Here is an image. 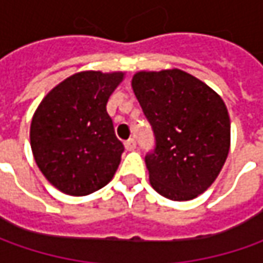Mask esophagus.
I'll return each instance as SVG.
<instances>
[{
    "label": "esophagus",
    "mask_w": 263,
    "mask_h": 263,
    "mask_svg": "<svg viewBox=\"0 0 263 263\" xmlns=\"http://www.w3.org/2000/svg\"><path fill=\"white\" fill-rule=\"evenodd\" d=\"M124 146H126L127 151H133L136 147V140L135 139H128L124 142Z\"/></svg>",
    "instance_id": "obj_1"
}]
</instances>
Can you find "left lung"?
<instances>
[{"instance_id": "1", "label": "left lung", "mask_w": 263, "mask_h": 263, "mask_svg": "<svg viewBox=\"0 0 263 263\" xmlns=\"http://www.w3.org/2000/svg\"><path fill=\"white\" fill-rule=\"evenodd\" d=\"M132 87L157 146L145 157L151 186L183 202L215 181L230 151V117L222 98L183 70L137 71Z\"/></svg>"}]
</instances>
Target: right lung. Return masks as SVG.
<instances>
[{"instance_id":"add662e5","label":"right lung","mask_w":263,"mask_h":263,"mask_svg":"<svg viewBox=\"0 0 263 263\" xmlns=\"http://www.w3.org/2000/svg\"><path fill=\"white\" fill-rule=\"evenodd\" d=\"M123 71H80L51 89L36 108L30 146L36 165L60 192L86 196L106 186L124 151L106 104Z\"/></svg>"}]
</instances>
